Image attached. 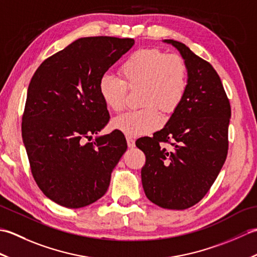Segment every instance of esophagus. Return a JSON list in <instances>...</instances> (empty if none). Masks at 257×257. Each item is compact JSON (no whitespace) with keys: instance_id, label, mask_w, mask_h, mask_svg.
Masks as SVG:
<instances>
[{"instance_id":"1","label":"esophagus","mask_w":257,"mask_h":257,"mask_svg":"<svg viewBox=\"0 0 257 257\" xmlns=\"http://www.w3.org/2000/svg\"><path fill=\"white\" fill-rule=\"evenodd\" d=\"M127 145L129 148H135V146H136L135 140L132 137H127Z\"/></svg>"}]
</instances>
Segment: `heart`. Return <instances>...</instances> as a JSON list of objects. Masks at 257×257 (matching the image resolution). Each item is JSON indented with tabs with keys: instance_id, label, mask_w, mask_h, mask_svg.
<instances>
[{
	"instance_id": "b5f03b06",
	"label": "heart",
	"mask_w": 257,
	"mask_h": 257,
	"mask_svg": "<svg viewBox=\"0 0 257 257\" xmlns=\"http://www.w3.org/2000/svg\"><path fill=\"white\" fill-rule=\"evenodd\" d=\"M120 79L103 75L98 91L108 109L121 111L129 90H138L139 110L120 114L112 127L128 137L148 135L159 128L157 110L170 116L181 105L188 89V66L177 54L145 48L132 54L120 65Z\"/></svg>"
}]
</instances>
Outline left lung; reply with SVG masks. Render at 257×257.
Returning <instances> with one entry per match:
<instances>
[{
    "instance_id": "1",
    "label": "left lung",
    "mask_w": 257,
    "mask_h": 257,
    "mask_svg": "<svg viewBox=\"0 0 257 257\" xmlns=\"http://www.w3.org/2000/svg\"><path fill=\"white\" fill-rule=\"evenodd\" d=\"M165 42L187 64V94L165 128L138 139L136 146L146 156L141 181L147 198L165 209L185 210L204 198L224 165L231 105L209 62L183 43ZM166 143L171 145L168 150Z\"/></svg>"
}]
</instances>
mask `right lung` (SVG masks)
Wrapping results in <instances>:
<instances>
[{
	"label": "right lung",
	"mask_w": 257,
	"mask_h": 257,
	"mask_svg": "<svg viewBox=\"0 0 257 257\" xmlns=\"http://www.w3.org/2000/svg\"><path fill=\"white\" fill-rule=\"evenodd\" d=\"M134 44V38H79L46 58L30 81L22 137L36 184L59 205L78 209L100 199L127 150L119 130L90 140L110 118L99 79Z\"/></svg>",
	"instance_id": "obj_1"
}]
</instances>
